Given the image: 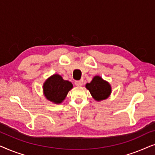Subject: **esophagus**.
Wrapping results in <instances>:
<instances>
[{
  "instance_id": "esophagus-1",
  "label": "esophagus",
  "mask_w": 155,
  "mask_h": 155,
  "mask_svg": "<svg viewBox=\"0 0 155 155\" xmlns=\"http://www.w3.org/2000/svg\"><path fill=\"white\" fill-rule=\"evenodd\" d=\"M82 84H83V82H82V80H78V81L75 82V84L77 87H81L82 85Z\"/></svg>"
}]
</instances>
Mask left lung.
<instances>
[{"label": "left lung", "instance_id": "obj_1", "mask_svg": "<svg viewBox=\"0 0 155 155\" xmlns=\"http://www.w3.org/2000/svg\"><path fill=\"white\" fill-rule=\"evenodd\" d=\"M85 87L90 91L94 100L100 101L107 99L111 94V86L99 75L93 78L90 83H87Z\"/></svg>", "mask_w": 155, "mask_h": 155}]
</instances>
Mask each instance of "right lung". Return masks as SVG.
<instances>
[{"label": "right lung", "instance_id": "obj_1", "mask_svg": "<svg viewBox=\"0 0 155 155\" xmlns=\"http://www.w3.org/2000/svg\"><path fill=\"white\" fill-rule=\"evenodd\" d=\"M73 85L71 82L64 80L60 75L54 74L43 84V93L47 100L58 104L62 103Z\"/></svg>", "mask_w": 155, "mask_h": 155}]
</instances>
